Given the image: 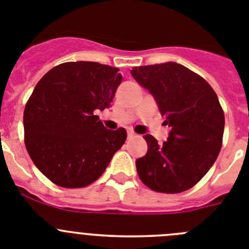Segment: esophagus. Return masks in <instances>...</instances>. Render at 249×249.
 <instances>
[{
	"label": "esophagus",
	"mask_w": 249,
	"mask_h": 249,
	"mask_svg": "<svg viewBox=\"0 0 249 249\" xmlns=\"http://www.w3.org/2000/svg\"><path fill=\"white\" fill-rule=\"evenodd\" d=\"M127 136H128V138H132V137H135L136 133L133 131H128L127 132Z\"/></svg>",
	"instance_id": "1"
}]
</instances>
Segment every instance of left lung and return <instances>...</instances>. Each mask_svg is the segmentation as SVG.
Returning <instances> with one entry per match:
<instances>
[{"label":"left lung","instance_id":"obj_1","mask_svg":"<svg viewBox=\"0 0 249 249\" xmlns=\"http://www.w3.org/2000/svg\"><path fill=\"white\" fill-rule=\"evenodd\" d=\"M132 77L148 89L171 128L160 144L146 135V156L136 160L141 181L156 192L179 193L202 179L222 147L224 113L204 78L176 62L140 66Z\"/></svg>","mask_w":249,"mask_h":249}]
</instances>
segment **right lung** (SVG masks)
<instances>
[{
    "label": "right lung",
    "instance_id": "obj_1",
    "mask_svg": "<svg viewBox=\"0 0 249 249\" xmlns=\"http://www.w3.org/2000/svg\"><path fill=\"white\" fill-rule=\"evenodd\" d=\"M118 71L97 62H66L35 87L23 113L25 144L37 168L57 186L91 184L124 143L126 129H107L96 116L111 107L122 82Z\"/></svg>",
    "mask_w": 249,
    "mask_h": 249
}]
</instances>
